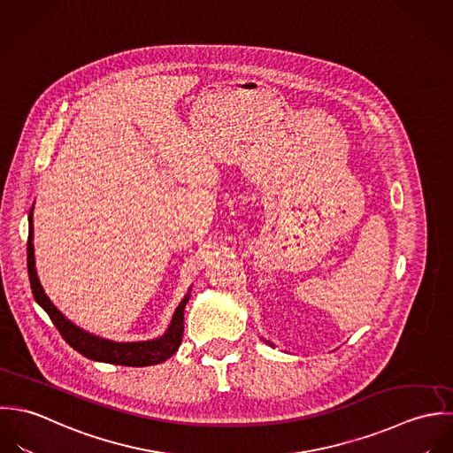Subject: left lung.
<instances>
[{
    "mask_svg": "<svg viewBox=\"0 0 453 453\" xmlns=\"http://www.w3.org/2000/svg\"><path fill=\"white\" fill-rule=\"evenodd\" d=\"M270 345H272V343H270ZM272 347H273V345H272Z\"/></svg>",
    "mask_w": 453,
    "mask_h": 453,
    "instance_id": "obj_1",
    "label": "left lung"
}]
</instances>
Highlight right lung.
Masks as SVG:
<instances>
[{
    "mask_svg": "<svg viewBox=\"0 0 453 453\" xmlns=\"http://www.w3.org/2000/svg\"><path fill=\"white\" fill-rule=\"evenodd\" d=\"M33 211V208H31ZM27 274L31 281V290L36 299V303L47 311L52 324L59 331V334L65 338V342L75 349L84 357L97 362H108V364H119V365H152L170 359L180 347L181 336H183V310L188 301L190 294H185L180 304L177 306L172 324L165 336L150 342H134V343H117L110 342L99 336H94L91 333L77 327L73 322H70L45 296L38 274L35 270V247H33V213L29 215V236H27Z\"/></svg>",
    "mask_w": 453,
    "mask_h": 453,
    "instance_id": "add662e5",
    "label": "right lung"
}]
</instances>
